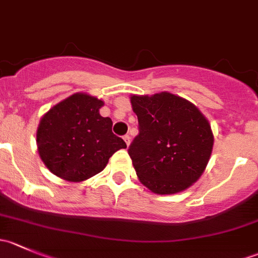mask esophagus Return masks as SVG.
Wrapping results in <instances>:
<instances>
[{
  "label": "esophagus",
  "mask_w": 258,
  "mask_h": 258,
  "mask_svg": "<svg viewBox=\"0 0 258 258\" xmlns=\"http://www.w3.org/2000/svg\"><path fill=\"white\" fill-rule=\"evenodd\" d=\"M123 140H124V142H126L127 146H130V144H131V137H130L128 135H126V136L123 137Z\"/></svg>",
  "instance_id": "34e87169"
}]
</instances>
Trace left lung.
<instances>
[{"label":"left lung","mask_w":258,"mask_h":258,"mask_svg":"<svg viewBox=\"0 0 258 258\" xmlns=\"http://www.w3.org/2000/svg\"><path fill=\"white\" fill-rule=\"evenodd\" d=\"M140 134L128 148L140 182L156 195H173L199 181L213 147L209 119L170 92L131 95Z\"/></svg>","instance_id":"1"}]
</instances>
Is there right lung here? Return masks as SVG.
<instances>
[{
    "label": "right lung",
    "instance_id": "right-lung-1",
    "mask_svg": "<svg viewBox=\"0 0 258 258\" xmlns=\"http://www.w3.org/2000/svg\"><path fill=\"white\" fill-rule=\"evenodd\" d=\"M102 100L77 92L56 103L41 117L37 151L57 177L82 182L100 173L116 151L126 148L112 134V119L102 117Z\"/></svg>",
    "mask_w": 258,
    "mask_h": 258
}]
</instances>
